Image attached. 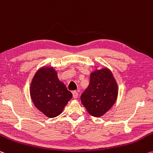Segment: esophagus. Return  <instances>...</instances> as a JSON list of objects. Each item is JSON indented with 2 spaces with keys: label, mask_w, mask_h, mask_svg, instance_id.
Wrapping results in <instances>:
<instances>
[{
  "label": "esophagus",
  "mask_w": 153,
  "mask_h": 153,
  "mask_svg": "<svg viewBox=\"0 0 153 153\" xmlns=\"http://www.w3.org/2000/svg\"><path fill=\"white\" fill-rule=\"evenodd\" d=\"M77 96H78V93H77V91L73 92V97H74V99L77 98Z\"/></svg>",
  "instance_id": "34e87169"
}]
</instances>
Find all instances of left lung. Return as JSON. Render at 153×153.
Returning a JSON list of instances; mask_svg holds the SVG:
<instances>
[{
  "mask_svg": "<svg viewBox=\"0 0 153 153\" xmlns=\"http://www.w3.org/2000/svg\"><path fill=\"white\" fill-rule=\"evenodd\" d=\"M118 93V84L112 73L104 67L91 73L89 85L80 99L90 114L99 118L112 107Z\"/></svg>",
  "mask_w": 153,
  "mask_h": 153,
  "instance_id": "obj_1",
  "label": "left lung"
}]
</instances>
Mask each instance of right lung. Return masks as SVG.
<instances>
[{"label": "right lung", "mask_w": 153, "mask_h": 153, "mask_svg": "<svg viewBox=\"0 0 153 153\" xmlns=\"http://www.w3.org/2000/svg\"><path fill=\"white\" fill-rule=\"evenodd\" d=\"M30 94L35 107L49 118L60 115L73 96L52 67L38 69L31 82Z\"/></svg>", "instance_id": "add662e5"}]
</instances>
